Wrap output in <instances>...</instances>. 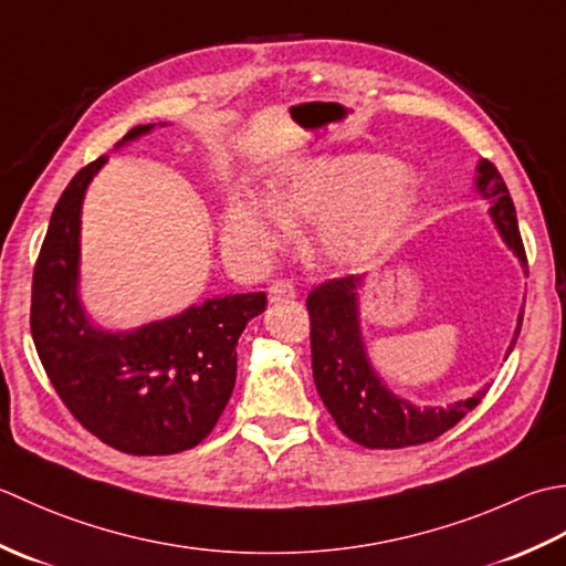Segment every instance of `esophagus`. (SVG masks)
<instances>
[{
  "label": "esophagus",
  "mask_w": 566,
  "mask_h": 566,
  "mask_svg": "<svg viewBox=\"0 0 566 566\" xmlns=\"http://www.w3.org/2000/svg\"><path fill=\"white\" fill-rule=\"evenodd\" d=\"M295 285L287 281H275L269 287V300L271 303H283V300H295Z\"/></svg>",
  "instance_id": "esophagus-1"
}]
</instances>
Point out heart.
<instances>
[{"label": "heart", "instance_id": "b5f03b06", "mask_svg": "<svg viewBox=\"0 0 566 566\" xmlns=\"http://www.w3.org/2000/svg\"><path fill=\"white\" fill-rule=\"evenodd\" d=\"M418 205V180L394 158H310L279 172L269 195L237 188L222 214V239L237 259L256 263L291 237V219H310V259L327 269H356L406 232Z\"/></svg>", "mask_w": 566, "mask_h": 566}]
</instances>
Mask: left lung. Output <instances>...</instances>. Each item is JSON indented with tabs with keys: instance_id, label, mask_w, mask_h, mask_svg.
Returning <instances> with one entry per match:
<instances>
[{
	"instance_id": "obj_1",
	"label": "left lung",
	"mask_w": 566,
	"mask_h": 566,
	"mask_svg": "<svg viewBox=\"0 0 566 566\" xmlns=\"http://www.w3.org/2000/svg\"><path fill=\"white\" fill-rule=\"evenodd\" d=\"M474 186L481 198L491 205L489 214L505 247L515 253L521 266H525L527 259L511 192L505 188L501 172L486 158L479 160ZM364 281L366 275H347V279L322 283L307 295L317 394L332 412L337 428L356 444L368 449H400L432 442L449 428H454L469 410H474L486 396V388L476 390V396L467 400H454L437 408H420L390 390L368 359L361 334L359 293ZM521 325L523 313L517 315L505 356L513 352Z\"/></svg>"
}]
</instances>
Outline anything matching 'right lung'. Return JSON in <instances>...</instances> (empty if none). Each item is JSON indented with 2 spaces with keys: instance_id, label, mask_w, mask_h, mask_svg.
I'll return each mask as SVG.
<instances>
[{
  "instance_id": "right-lung-1",
  "label": "right lung",
  "mask_w": 566,
  "mask_h": 566,
  "mask_svg": "<svg viewBox=\"0 0 566 566\" xmlns=\"http://www.w3.org/2000/svg\"><path fill=\"white\" fill-rule=\"evenodd\" d=\"M154 126H134L114 148ZM105 164L102 156L80 170L51 214L33 269V344L83 428L126 454H176L200 444L232 398L237 342L266 310V295H214L134 329L97 325L80 297V214Z\"/></svg>"
}]
</instances>
